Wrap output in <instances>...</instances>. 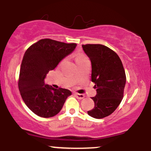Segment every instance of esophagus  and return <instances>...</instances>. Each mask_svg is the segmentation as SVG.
<instances>
[{
    "mask_svg": "<svg viewBox=\"0 0 151 151\" xmlns=\"http://www.w3.org/2000/svg\"><path fill=\"white\" fill-rule=\"evenodd\" d=\"M75 95H76V96H77V98L79 99H82L83 98H84V95L82 94V93H76Z\"/></svg>",
    "mask_w": 151,
    "mask_h": 151,
    "instance_id": "1",
    "label": "esophagus"
}]
</instances>
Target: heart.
Wrapping results in <instances>:
<instances>
[{
    "label": "heart",
    "instance_id": "1",
    "mask_svg": "<svg viewBox=\"0 0 151 151\" xmlns=\"http://www.w3.org/2000/svg\"><path fill=\"white\" fill-rule=\"evenodd\" d=\"M87 60V58H86L84 55L80 54V55H78L77 56V58H76V62H79V61H82V60Z\"/></svg>",
    "mask_w": 151,
    "mask_h": 151
}]
</instances>
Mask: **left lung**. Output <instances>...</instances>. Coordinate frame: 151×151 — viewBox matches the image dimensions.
I'll list each match as a JSON object with an SVG mask.
<instances>
[{
	"label": "left lung",
	"mask_w": 151,
	"mask_h": 151,
	"mask_svg": "<svg viewBox=\"0 0 151 151\" xmlns=\"http://www.w3.org/2000/svg\"><path fill=\"white\" fill-rule=\"evenodd\" d=\"M91 62V81L96 95L91 99L94 107L88 111L90 116L103 119L111 114L122 101L126 78L118 55L103 45H82Z\"/></svg>",
	"instance_id": "8db88e82"
}]
</instances>
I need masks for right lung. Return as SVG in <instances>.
Wrapping results in <instances>:
<instances>
[{
    "label": "right lung",
    "instance_id": "1",
    "mask_svg": "<svg viewBox=\"0 0 151 151\" xmlns=\"http://www.w3.org/2000/svg\"><path fill=\"white\" fill-rule=\"evenodd\" d=\"M76 47L75 43L42 39L26 50L20 66L18 88L26 106L36 115L43 118L57 115L72 95L69 89H55L46 84L44 79L49 71L53 70Z\"/></svg>",
    "mask_w": 151,
    "mask_h": 151
}]
</instances>
